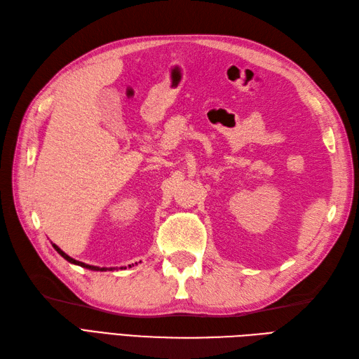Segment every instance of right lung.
Listing matches in <instances>:
<instances>
[{
  "mask_svg": "<svg viewBox=\"0 0 359 359\" xmlns=\"http://www.w3.org/2000/svg\"><path fill=\"white\" fill-rule=\"evenodd\" d=\"M53 247L54 249L57 250V253L60 255V256H63V258H65L68 262H71V264H76V265H80V267H83V269H89V270H94V271H106V270H109V269H106V267H103V269H100V267H95V265H88V264H85V262H80V261H76V259H72L71 256H68L65 252H62L59 247L56 245V244H53ZM128 267H132V265H128ZM123 269H126V267H121V270ZM110 270H114V269H110Z\"/></svg>",
  "mask_w": 359,
  "mask_h": 359,
  "instance_id": "obj_1",
  "label": "right lung"
}]
</instances>
